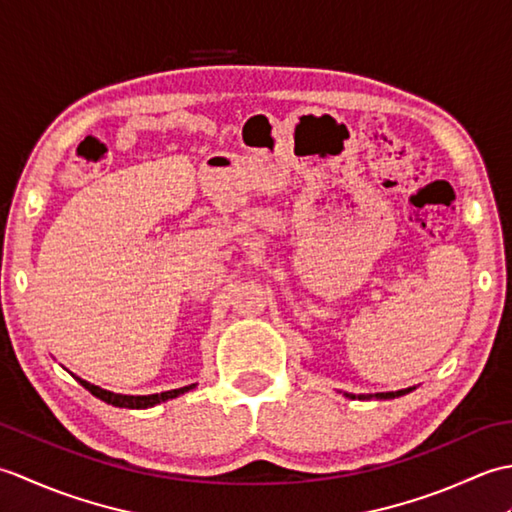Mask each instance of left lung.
I'll return each mask as SVG.
<instances>
[{"label":"left lung","mask_w":512,"mask_h":512,"mask_svg":"<svg viewBox=\"0 0 512 512\" xmlns=\"http://www.w3.org/2000/svg\"><path fill=\"white\" fill-rule=\"evenodd\" d=\"M416 387H407V389H398V391H383V394H345L347 398H358V400H391V398H398V396H405L409 391H413Z\"/></svg>","instance_id":"left-lung-1"}]
</instances>
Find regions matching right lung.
<instances>
[{"mask_svg":"<svg viewBox=\"0 0 512 512\" xmlns=\"http://www.w3.org/2000/svg\"><path fill=\"white\" fill-rule=\"evenodd\" d=\"M74 376V374H72ZM79 383L90 391L92 396H96L99 400L107 402V405L112 407H123V409H149V407H156L160 405V402H167L171 398H178L180 394H187V391L195 389V383L193 385H187V387H180V389H171V391H160V394H149V396H127V394H114V391H107L99 385H92L88 383V380H83L79 376H74Z\"/></svg>","mask_w":512,"mask_h":512,"instance_id":"1","label":"right lung"}]
</instances>
